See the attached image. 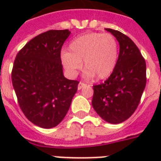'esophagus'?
<instances>
[{
	"label": "esophagus",
	"mask_w": 161,
	"mask_h": 161,
	"mask_svg": "<svg viewBox=\"0 0 161 161\" xmlns=\"http://www.w3.org/2000/svg\"><path fill=\"white\" fill-rule=\"evenodd\" d=\"M86 86V84L84 83H83V82H80V83H78V90H80V89H82L83 88H84Z\"/></svg>",
	"instance_id": "obj_1"
}]
</instances>
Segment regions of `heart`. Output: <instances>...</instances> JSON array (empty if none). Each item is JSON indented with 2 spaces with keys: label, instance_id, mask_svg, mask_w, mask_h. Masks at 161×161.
<instances>
[{
  "label": "heart",
  "instance_id": "1",
  "mask_svg": "<svg viewBox=\"0 0 161 161\" xmlns=\"http://www.w3.org/2000/svg\"><path fill=\"white\" fill-rule=\"evenodd\" d=\"M119 42L110 33L91 32L75 38L69 45V52L63 51L61 61L68 73L75 76L82 68L88 78L96 76L103 79L111 75L117 65Z\"/></svg>",
  "mask_w": 161,
  "mask_h": 161
}]
</instances>
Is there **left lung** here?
<instances>
[{"label": "left lung", "instance_id": "obj_1", "mask_svg": "<svg viewBox=\"0 0 161 161\" xmlns=\"http://www.w3.org/2000/svg\"><path fill=\"white\" fill-rule=\"evenodd\" d=\"M119 44L117 65L104 83L93 85L92 105L103 120L119 124L135 113L146 84L145 58L131 39L122 32L105 28Z\"/></svg>", "mask_w": 161, "mask_h": 161}]
</instances>
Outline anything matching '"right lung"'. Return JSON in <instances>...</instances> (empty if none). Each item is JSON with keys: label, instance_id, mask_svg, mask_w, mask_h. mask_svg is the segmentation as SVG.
<instances>
[{"label": "right lung", "instance_id": "1", "mask_svg": "<svg viewBox=\"0 0 161 161\" xmlns=\"http://www.w3.org/2000/svg\"><path fill=\"white\" fill-rule=\"evenodd\" d=\"M71 31L50 30L39 34L19 51L11 81L19 106L34 125L51 129L67 114L78 81L63 73L61 49Z\"/></svg>", "mask_w": 161, "mask_h": 161}]
</instances>
